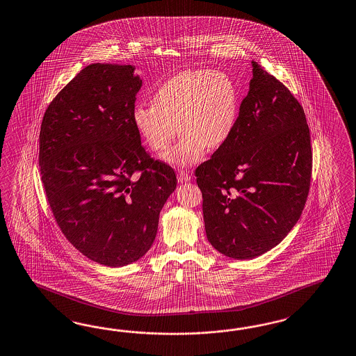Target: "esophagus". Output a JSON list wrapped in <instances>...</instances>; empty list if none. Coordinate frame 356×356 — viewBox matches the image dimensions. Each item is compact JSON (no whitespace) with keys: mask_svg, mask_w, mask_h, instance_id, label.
Returning a JSON list of instances; mask_svg holds the SVG:
<instances>
[{"mask_svg":"<svg viewBox=\"0 0 356 356\" xmlns=\"http://www.w3.org/2000/svg\"><path fill=\"white\" fill-rule=\"evenodd\" d=\"M177 179H178L179 183L188 182L191 179V175H190L188 172H186V170H179L178 174H177Z\"/></svg>","mask_w":356,"mask_h":356,"instance_id":"obj_1","label":"esophagus"}]
</instances>
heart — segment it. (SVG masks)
Here are the masks:
<instances>
[{
    "label": "heart",
    "instance_id": "b5f03b06",
    "mask_svg": "<svg viewBox=\"0 0 356 356\" xmlns=\"http://www.w3.org/2000/svg\"><path fill=\"white\" fill-rule=\"evenodd\" d=\"M238 111V92L227 73L188 70L163 82L154 92V103L138 102L131 118L155 152L169 146L179 128V140L160 159L174 168H188L202 161L209 149L227 143Z\"/></svg>",
    "mask_w": 356,
    "mask_h": 356
}]
</instances>
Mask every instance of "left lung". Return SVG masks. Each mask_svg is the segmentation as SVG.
I'll list each match as a JSON object with an SVG mask.
<instances>
[{
  "label": "left lung",
  "instance_id": "obj_1",
  "mask_svg": "<svg viewBox=\"0 0 356 356\" xmlns=\"http://www.w3.org/2000/svg\"><path fill=\"white\" fill-rule=\"evenodd\" d=\"M253 79L227 143L196 169L205 232L234 259L280 244L300 219L311 179L310 130L301 104L252 60Z\"/></svg>",
  "mask_w": 356,
  "mask_h": 356
}]
</instances>
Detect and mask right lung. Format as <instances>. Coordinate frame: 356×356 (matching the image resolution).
<instances>
[{
	"instance_id": "right-lung-1",
	"label": "right lung",
	"mask_w": 356,
	"mask_h": 356,
	"mask_svg": "<svg viewBox=\"0 0 356 356\" xmlns=\"http://www.w3.org/2000/svg\"><path fill=\"white\" fill-rule=\"evenodd\" d=\"M134 71L86 65L50 103L40 131L41 179L58 226L79 252L108 267L151 249L177 187L173 169L140 145L131 113L142 80Z\"/></svg>"
}]
</instances>
